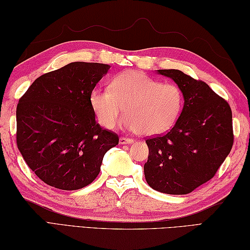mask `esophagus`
Instances as JSON below:
<instances>
[{"mask_svg":"<svg viewBox=\"0 0 250 250\" xmlns=\"http://www.w3.org/2000/svg\"><path fill=\"white\" fill-rule=\"evenodd\" d=\"M134 143V139H131V138H126V137H121L120 138V144L121 145H130V144H133Z\"/></svg>","mask_w":250,"mask_h":250,"instance_id":"esophagus-1","label":"esophagus"}]
</instances>
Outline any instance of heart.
Segmentation results:
<instances>
[{"label":"heart","mask_w":250,"mask_h":250,"mask_svg":"<svg viewBox=\"0 0 250 250\" xmlns=\"http://www.w3.org/2000/svg\"><path fill=\"white\" fill-rule=\"evenodd\" d=\"M91 109L102 126L111 127L124 112L121 124L141 135L166 133L175 124L184 105L183 89L140 72H126L113 79L110 89L96 87L89 97Z\"/></svg>","instance_id":"1"}]
</instances>
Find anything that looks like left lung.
I'll return each mask as SVG.
<instances>
[{"label": "left lung", "mask_w": 250, "mask_h": 250, "mask_svg": "<svg viewBox=\"0 0 250 250\" xmlns=\"http://www.w3.org/2000/svg\"><path fill=\"white\" fill-rule=\"evenodd\" d=\"M183 89L184 106L167 134L147 139L148 185L168 195H186L212 178L232 149L229 103L208 84L178 69H158Z\"/></svg>", "instance_id": "obj_1"}]
</instances>
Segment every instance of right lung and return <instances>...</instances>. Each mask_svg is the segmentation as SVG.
Instances as JSON below:
<instances>
[{
    "label": "right lung",
    "instance_id": "right-lung-1",
    "mask_svg": "<svg viewBox=\"0 0 250 250\" xmlns=\"http://www.w3.org/2000/svg\"><path fill=\"white\" fill-rule=\"evenodd\" d=\"M110 65L74 62L42 75L17 104V147L48 185L76 190L96 180L119 136L96 122L89 97Z\"/></svg>",
    "mask_w": 250,
    "mask_h": 250
}]
</instances>
